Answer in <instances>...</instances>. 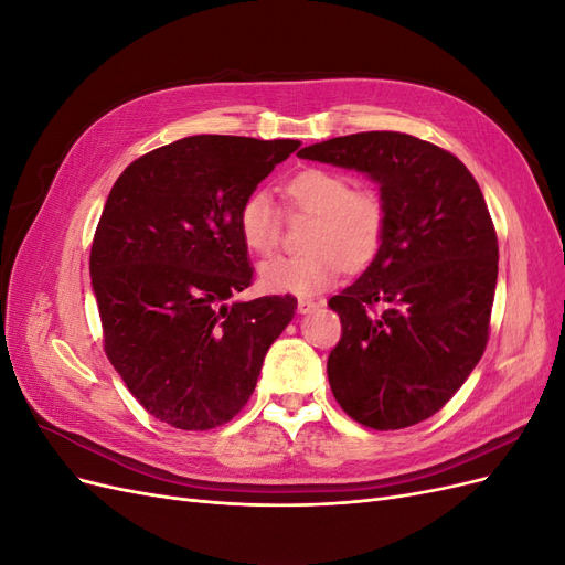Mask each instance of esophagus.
Instances as JSON below:
<instances>
[{"label":"esophagus","instance_id":"34e87169","mask_svg":"<svg viewBox=\"0 0 565 565\" xmlns=\"http://www.w3.org/2000/svg\"><path fill=\"white\" fill-rule=\"evenodd\" d=\"M318 306H322V301H313V299H299V303H297V311L299 313H311V311H316Z\"/></svg>","mask_w":565,"mask_h":565}]
</instances>
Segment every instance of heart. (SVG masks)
<instances>
[{
	"instance_id": "obj_1",
	"label": "heart",
	"mask_w": 565,
	"mask_h": 565,
	"mask_svg": "<svg viewBox=\"0 0 565 565\" xmlns=\"http://www.w3.org/2000/svg\"><path fill=\"white\" fill-rule=\"evenodd\" d=\"M289 212L313 214L306 231V254L276 256L262 266L273 292L313 295L330 287L344 268L374 262L386 235V207L372 188H351L334 169L309 167L282 185ZM237 233L249 252L266 256L280 245L282 212L266 191H252L237 210Z\"/></svg>"
}]
</instances>
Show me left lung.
Here are the masks:
<instances>
[{
    "mask_svg": "<svg viewBox=\"0 0 565 565\" xmlns=\"http://www.w3.org/2000/svg\"><path fill=\"white\" fill-rule=\"evenodd\" d=\"M299 158L380 183L386 235L367 270L328 306L341 339L328 358L337 403L377 431L436 415L481 361L498 285V233L452 152L401 131L313 143Z\"/></svg>",
    "mask_w": 565,
    "mask_h": 565,
    "instance_id": "left-lung-1",
    "label": "left lung"
}]
</instances>
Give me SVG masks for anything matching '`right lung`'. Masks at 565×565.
<instances>
[{
	"mask_svg": "<svg viewBox=\"0 0 565 565\" xmlns=\"http://www.w3.org/2000/svg\"><path fill=\"white\" fill-rule=\"evenodd\" d=\"M299 141L200 134L134 160L92 245L104 351L148 413L207 431L247 405L297 299H228L252 285L237 210Z\"/></svg>",
	"mask_w": 565,
	"mask_h": 565,
	"instance_id": "add662e5",
	"label": "right lung"
}]
</instances>
